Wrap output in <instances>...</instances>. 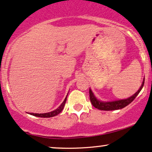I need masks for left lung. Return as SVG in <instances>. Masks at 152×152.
Wrapping results in <instances>:
<instances>
[{"label":"left lung","instance_id":"left-lung-1","mask_svg":"<svg viewBox=\"0 0 152 152\" xmlns=\"http://www.w3.org/2000/svg\"><path fill=\"white\" fill-rule=\"evenodd\" d=\"M144 84V78L142 82V85L140 87L138 91L132 95L131 97L126 98V99H119V100H115V101H108V102H104L101 101L99 99H98L96 96L94 95L92 90L90 88V99L91 101V103L93 105L95 108L98 109V110H104V111H110V110H120L125 107L126 106H127L128 104H129L130 103L132 102L134 99L136 98V97L138 95L139 93L140 92V91L142 90V89L143 88Z\"/></svg>","mask_w":152,"mask_h":152}]
</instances>
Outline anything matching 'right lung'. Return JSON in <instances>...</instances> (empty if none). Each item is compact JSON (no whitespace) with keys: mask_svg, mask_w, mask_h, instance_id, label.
I'll return each mask as SVG.
<instances>
[{"mask_svg":"<svg viewBox=\"0 0 152 152\" xmlns=\"http://www.w3.org/2000/svg\"><path fill=\"white\" fill-rule=\"evenodd\" d=\"M67 96H66V97L65 98V99H64V101L62 102V104H60V106H59L56 109V110H53V111L48 112V113H42V114H37V113H28V114H30V115H31L33 116H35V117H43V118H49V117H55V116L59 115V114H60V112L62 111V110H63L64 107H65L66 100H67Z\"/></svg>","mask_w":152,"mask_h":152,"instance_id":"add662e5","label":"right lung"}]
</instances>
